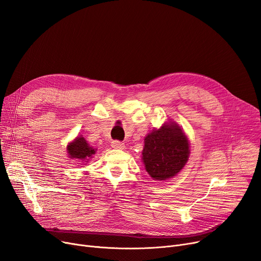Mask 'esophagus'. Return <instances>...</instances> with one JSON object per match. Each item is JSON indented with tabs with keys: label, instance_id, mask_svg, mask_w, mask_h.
Masks as SVG:
<instances>
[{
	"label": "esophagus",
	"instance_id": "34e87169",
	"mask_svg": "<svg viewBox=\"0 0 261 261\" xmlns=\"http://www.w3.org/2000/svg\"><path fill=\"white\" fill-rule=\"evenodd\" d=\"M111 146H112V148H114V149H120V150L125 149V144H123L122 142H119V141H113V142L111 143Z\"/></svg>",
	"mask_w": 261,
	"mask_h": 261
}]
</instances>
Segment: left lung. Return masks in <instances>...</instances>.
Wrapping results in <instances>:
<instances>
[{
  "instance_id": "left-lung-1",
  "label": "left lung",
  "mask_w": 261,
  "mask_h": 261,
  "mask_svg": "<svg viewBox=\"0 0 261 261\" xmlns=\"http://www.w3.org/2000/svg\"><path fill=\"white\" fill-rule=\"evenodd\" d=\"M142 160L153 180L164 181L179 173L189 158L187 136L175 122H165L145 138Z\"/></svg>"
}]
</instances>
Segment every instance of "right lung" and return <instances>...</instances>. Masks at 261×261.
<instances>
[{"label": "right lung", "mask_w": 261, "mask_h": 261, "mask_svg": "<svg viewBox=\"0 0 261 261\" xmlns=\"http://www.w3.org/2000/svg\"><path fill=\"white\" fill-rule=\"evenodd\" d=\"M66 150L68 156L71 159H77L82 162H88L89 159H91L96 151L93 147L88 144V142L82 135L78 136L73 142L68 144Z\"/></svg>", "instance_id": "right-lung-1"}]
</instances>
